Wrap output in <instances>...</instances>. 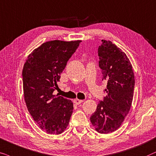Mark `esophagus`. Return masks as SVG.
I'll return each mask as SVG.
<instances>
[{
    "label": "esophagus",
    "instance_id": "esophagus-1",
    "mask_svg": "<svg viewBox=\"0 0 156 156\" xmlns=\"http://www.w3.org/2000/svg\"><path fill=\"white\" fill-rule=\"evenodd\" d=\"M73 102H74V103H76V105H79L81 103H83V101H82V100H79V99L76 98V99L74 100Z\"/></svg>",
    "mask_w": 156,
    "mask_h": 156
}]
</instances>
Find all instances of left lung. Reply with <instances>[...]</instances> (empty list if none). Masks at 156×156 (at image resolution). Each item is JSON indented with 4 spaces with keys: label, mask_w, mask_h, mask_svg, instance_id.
<instances>
[{
    "label": "left lung",
    "mask_w": 156,
    "mask_h": 156,
    "mask_svg": "<svg viewBox=\"0 0 156 156\" xmlns=\"http://www.w3.org/2000/svg\"><path fill=\"white\" fill-rule=\"evenodd\" d=\"M102 80L107 81V95L98 104L90 122L100 133L115 131L131 107L135 86L132 65L121 49L111 41L102 40L98 47Z\"/></svg>",
    "instance_id": "1"
}]
</instances>
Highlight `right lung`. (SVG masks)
Instances as JSON below:
<instances>
[{
  "instance_id": "1",
  "label": "right lung",
  "mask_w": 156,
  "mask_h": 156,
  "mask_svg": "<svg viewBox=\"0 0 156 156\" xmlns=\"http://www.w3.org/2000/svg\"><path fill=\"white\" fill-rule=\"evenodd\" d=\"M80 41H51L28 56L23 68V87L27 108L35 122L48 134L63 133L73 110L70 100L53 95L61 74Z\"/></svg>"
}]
</instances>
